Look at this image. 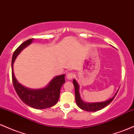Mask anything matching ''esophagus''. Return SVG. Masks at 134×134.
Returning <instances> with one entry per match:
<instances>
[{"label":"esophagus","instance_id":"esophagus-1","mask_svg":"<svg viewBox=\"0 0 134 134\" xmlns=\"http://www.w3.org/2000/svg\"><path fill=\"white\" fill-rule=\"evenodd\" d=\"M67 79L68 80H71L74 78V74L72 73V72H69L67 74Z\"/></svg>","mask_w":134,"mask_h":134}]
</instances>
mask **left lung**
Segmentation results:
<instances>
[{"label":"left lung","instance_id":"1","mask_svg":"<svg viewBox=\"0 0 134 134\" xmlns=\"http://www.w3.org/2000/svg\"><path fill=\"white\" fill-rule=\"evenodd\" d=\"M73 84L75 88V96H76V102L77 105L81 109L87 111H96L105 108L113 100L115 96H116V94L118 93L117 91L111 98L105 101L96 103L84 102L82 99V98H81V95H80L79 85L76 79L73 80Z\"/></svg>","mask_w":134,"mask_h":134}]
</instances>
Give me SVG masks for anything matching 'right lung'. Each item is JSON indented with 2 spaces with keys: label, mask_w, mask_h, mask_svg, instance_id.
<instances>
[{
  "label": "right lung",
  "mask_w": 134,
  "mask_h": 134,
  "mask_svg": "<svg viewBox=\"0 0 134 134\" xmlns=\"http://www.w3.org/2000/svg\"><path fill=\"white\" fill-rule=\"evenodd\" d=\"M34 38L23 42L15 50L12 58V77L13 85L18 96L26 104L35 109H44L54 106L58 102L60 89L65 81V74L55 76L46 87L41 89H30L21 84L14 74L13 65L15 60L23 49L33 42Z\"/></svg>",
  "instance_id": "1"
}]
</instances>
